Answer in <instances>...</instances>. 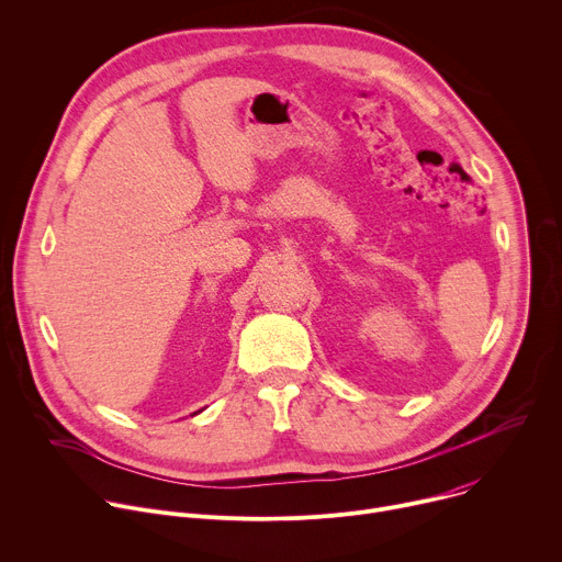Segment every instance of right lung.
Wrapping results in <instances>:
<instances>
[{"label": "right lung", "instance_id": "right-lung-1", "mask_svg": "<svg viewBox=\"0 0 562 562\" xmlns=\"http://www.w3.org/2000/svg\"><path fill=\"white\" fill-rule=\"evenodd\" d=\"M201 411H203V408H201ZM201 411H194V413H192V415H196V413H201Z\"/></svg>", "mask_w": 562, "mask_h": 562}]
</instances>
